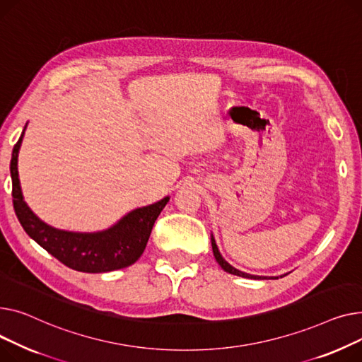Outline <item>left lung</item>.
<instances>
[{"label":"left lung","mask_w":362,"mask_h":362,"mask_svg":"<svg viewBox=\"0 0 362 362\" xmlns=\"http://www.w3.org/2000/svg\"><path fill=\"white\" fill-rule=\"evenodd\" d=\"M211 248H214V256H215L216 262L219 263V266H221L225 272H228V273H230V274L241 276V278H248V279H267V278H263V276L248 274V273H244V272H241V270H238V269H235V267H232V266L221 256V252H219V250H218V245H216L214 237H211ZM276 279H278V278H276Z\"/></svg>","instance_id":"1"}]
</instances>
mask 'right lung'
<instances>
[{
	"instance_id": "1",
	"label": "right lung",
	"mask_w": 362,
	"mask_h": 362,
	"mask_svg": "<svg viewBox=\"0 0 362 362\" xmlns=\"http://www.w3.org/2000/svg\"><path fill=\"white\" fill-rule=\"evenodd\" d=\"M21 133L14 144L10 173L13 180V204L18 222L28 235L67 267L84 273H103L134 264L143 254L155 221L169 197L147 207L136 209L115 226L98 233H77L59 230L39 221L21 196L17 171Z\"/></svg>"
}]
</instances>
